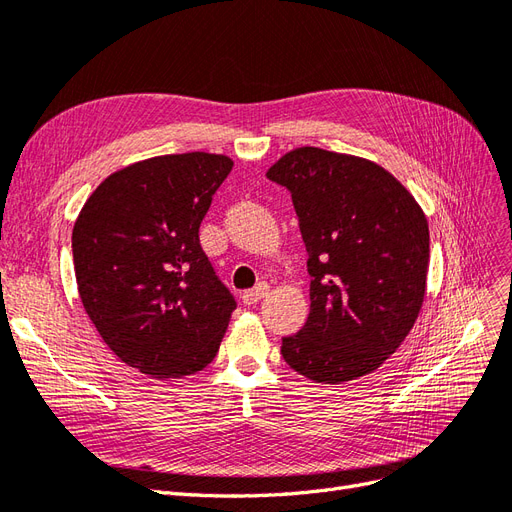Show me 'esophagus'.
<instances>
[{
    "mask_svg": "<svg viewBox=\"0 0 512 512\" xmlns=\"http://www.w3.org/2000/svg\"><path fill=\"white\" fill-rule=\"evenodd\" d=\"M268 291H270L268 283H259L257 287L244 291V294H242V302H244V304H257L261 298H264V296L268 294Z\"/></svg>",
    "mask_w": 512,
    "mask_h": 512,
    "instance_id": "esophagus-1",
    "label": "esophagus"
}]
</instances>
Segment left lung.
Listing matches in <instances>:
<instances>
[{
  "label": "left lung",
  "instance_id": "1",
  "mask_svg": "<svg viewBox=\"0 0 512 512\" xmlns=\"http://www.w3.org/2000/svg\"><path fill=\"white\" fill-rule=\"evenodd\" d=\"M291 193L309 253L311 313L285 337L291 369L317 384L373 373L410 334L429 270V223L373 160L296 148L268 169Z\"/></svg>",
  "mask_w": 512,
  "mask_h": 512
}]
</instances>
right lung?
<instances>
[{
	"mask_svg": "<svg viewBox=\"0 0 512 512\" xmlns=\"http://www.w3.org/2000/svg\"><path fill=\"white\" fill-rule=\"evenodd\" d=\"M233 160L186 152L139 160L98 184L72 227L79 298L111 352L158 379L206 369L236 300L199 225Z\"/></svg>",
	"mask_w": 512,
	"mask_h": 512,
	"instance_id": "add662e5",
	"label": "right lung"
}]
</instances>
